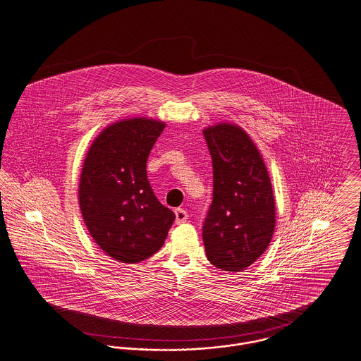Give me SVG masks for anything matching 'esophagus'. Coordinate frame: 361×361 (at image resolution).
<instances>
[{
  "label": "esophagus",
  "mask_w": 361,
  "mask_h": 361,
  "mask_svg": "<svg viewBox=\"0 0 361 361\" xmlns=\"http://www.w3.org/2000/svg\"><path fill=\"white\" fill-rule=\"evenodd\" d=\"M188 219H189V215H188V212H186L185 209H182V208L175 209V222H176L178 225L185 224Z\"/></svg>",
  "instance_id": "obj_1"
}]
</instances>
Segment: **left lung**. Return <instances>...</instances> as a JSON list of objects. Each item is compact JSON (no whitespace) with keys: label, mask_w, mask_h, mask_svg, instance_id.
Returning <instances> with one entry per match:
<instances>
[{"label":"left lung","mask_w":361,"mask_h":361,"mask_svg":"<svg viewBox=\"0 0 361 361\" xmlns=\"http://www.w3.org/2000/svg\"><path fill=\"white\" fill-rule=\"evenodd\" d=\"M214 193L202 226L208 261L226 271L255 262L271 240L276 205L262 157L248 133L222 123L205 128Z\"/></svg>","instance_id":"1"}]
</instances>
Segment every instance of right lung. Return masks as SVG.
Here are the masks:
<instances>
[{
    "mask_svg": "<svg viewBox=\"0 0 361 361\" xmlns=\"http://www.w3.org/2000/svg\"><path fill=\"white\" fill-rule=\"evenodd\" d=\"M164 123L121 120L100 132L82 165L78 200L92 238L113 259L136 263L164 244L175 214L147 179L146 163Z\"/></svg>",
    "mask_w": 361,
    "mask_h": 361,
    "instance_id": "obj_1",
    "label": "right lung"
}]
</instances>
